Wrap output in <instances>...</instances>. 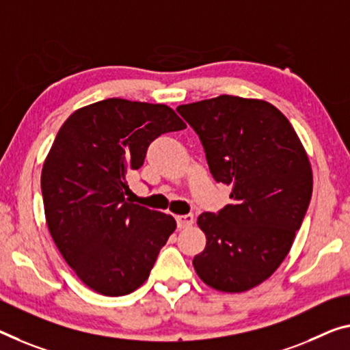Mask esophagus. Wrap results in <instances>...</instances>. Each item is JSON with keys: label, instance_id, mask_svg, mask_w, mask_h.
Wrapping results in <instances>:
<instances>
[{"label": "esophagus", "instance_id": "1", "mask_svg": "<svg viewBox=\"0 0 350 350\" xmlns=\"http://www.w3.org/2000/svg\"><path fill=\"white\" fill-rule=\"evenodd\" d=\"M193 224V216L192 214H183V216H176V225L178 228H187Z\"/></svg>", "mask_w": 350, "mask_h": 350}]
</instances>
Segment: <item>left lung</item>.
Masks as SVG:
<instances>
[{
	"mask_svg": "<svg viewBox=\"0 0 350 350\" xmlns=\"http://www.w3.org/2000/svg\"><path fill=\"white\" fill-rule=\"evenodd\" d=\"M176 111L200 137L214 180L231 186L230 205L197 219L206 247L193 269L217 291H249L291 250L313 192L308 154L289 120L265 100L220 95Z\"/></svg>",
	"mask_w": 350,
	"mask_h": 350,
	"instance_id": "1",
	"label": "left lung"
}]
</instances>
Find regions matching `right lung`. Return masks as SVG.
Returning <instances> with one entry per match:
<instances>
[{
	"mask_svg": "<svg viewBox=\"0 0 350 350\" xmlns=\"http://www.w3.org/2000/svg\"><path fill=\"white\" fill-rule=\"evenodd\" d=\"M165 105L107 98L64 122L42 169L48 230L67 265L95 293L119 297L142 286L176 228L170 214L126 198V175L148 145L185 130Z\"/></svg>",
	"mask_w": 350,
	"mask_h": 350,
	"instance_id": "obj_1",
	"label": "right lung"
}]
</instances>
